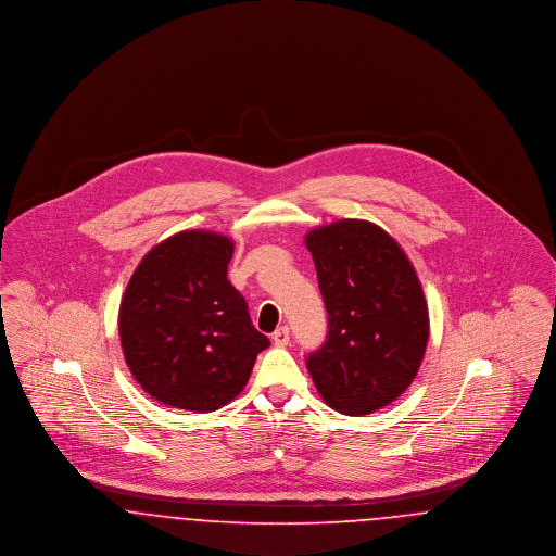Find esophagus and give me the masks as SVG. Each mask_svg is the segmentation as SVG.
<instances>
[{
  "label": "esophagus",
  "instance_id": "34e87169",
  "mask_svg": "<svg viewBox=\"0 0 556 556\" xmlns=\"http://www.w3.org/2000/svg\"><path fill=\"white\" fill-rule=\"evenodd\" d=\"M273 344L279 345V348L290 344V329H288V327H279V329L273 333Z\"/></svg>",
  "mask_w": 556,
  "mask_h": 556
}]
</instances>
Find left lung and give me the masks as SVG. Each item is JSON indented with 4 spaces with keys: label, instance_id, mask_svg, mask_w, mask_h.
I'll use <instances>...</instances> for the list:
<instances>
[{
    "label": "left lung",
    "instance_id": "left-lung-1",
    "mask_svg": "<svg viewBox=\"0 0 556 556\" xmlns=\"http://www.w3.org/2000/svg\"><path fill=\"white\" fill-rule=\"evenodd\" d=\"M327 308V340L306 367L338 413L369 415L415 379L429 340L421 281L396 239L344 218L306 233Z\"/></svg>",
    "mask_w": 556,
    "mask_h": 556
}]
</instances>
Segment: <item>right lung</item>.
<instances>
[{"label": "right lung", "instance_id": "right-lung-1", "mask_svg": "<svg viewBox=\"0 0 556 556\" xmlns=\"http://www.w3.org/2000/svg\"><path fill=\"white\" fill-rule=\"evenodd\" d=\"M231 256L227 236L175 233L143 256L123 293L118 333L127 367L166 406L218 410L270 345L227 279Z\"/></svg>", "mask_w": 556, "mask_h": 556}]
</instances>
